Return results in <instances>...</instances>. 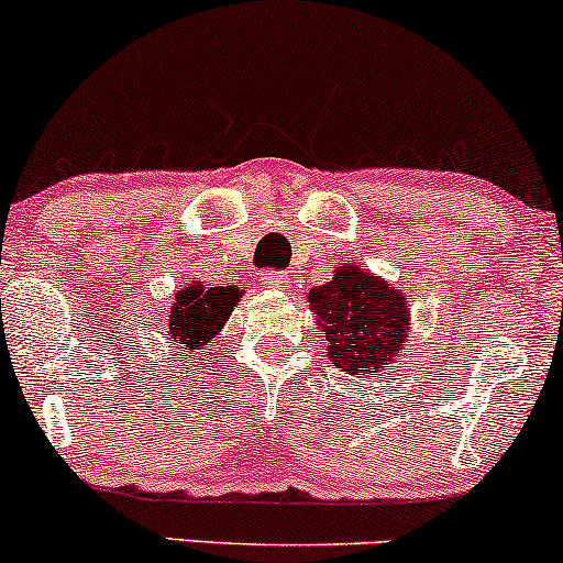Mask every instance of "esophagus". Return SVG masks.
Instances as JSON below:
<instances>
[{
	"label": "esophagus",
	"mask_w": 563,
	"mask_h": 563,
	"mask_svg": "<svg viewBox=\"0 0 563 563\" xmlns=\"http://www.w3.org/2000/svg\"><path fill=\"white\" fill-rule=\"evenodd\" d=\"M261 282L271 289H282L284 282H287V274H284V271H263Z\"/></svg>",
	"instance_id": "1"
}]
</instances>
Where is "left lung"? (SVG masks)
Returning a JSON list of instances; mask_svg holds the SVG:
<instances>
[{
    "mask_svg": "<svg viewBox=\"0 0 563 563\" xmlns=\"http://www.w3.org/2000/svg\"><path fill=\"white\" fill-rule=\"evenodd\" d=\"M308 302L327 338V356L345 375L383 369L407 340L409 300L366 265H338L332 282L308 292Z\"/></svg>",
    "mask_w": 563,
    "mask_h": 563,
    "instance_id": "left-lung-1",
    "label": "left lung"
}]
</instances>
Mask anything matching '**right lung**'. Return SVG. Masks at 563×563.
I'll list each match as a JSON object with an SVG mask.
<instances>
[{"label":"right lung","mask_w":563,"mask_h":563,"mask_svg":"<svg viewBox=\"0 0 563 563\" xmlns=\"http://www.w3.org/2000/svg\"><path fill=\"white\" fill-rule=\"evenodd\" d=\"M239 298H242L239 287H205L201 282H191L186 289L175 292L167 316L173 345L186 351L205 349L223 330Z\"/></svg>","instance_id":"obj_1"}]
</instances>
